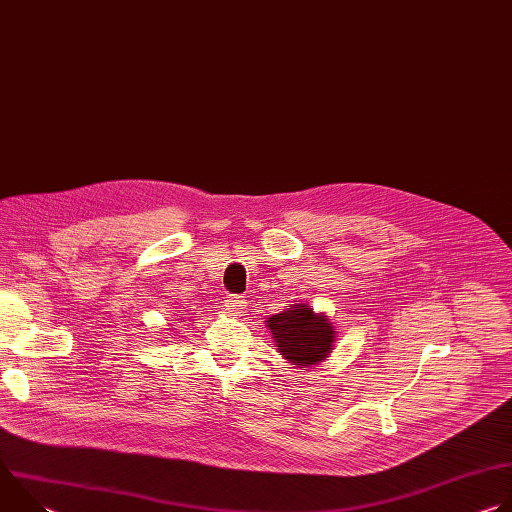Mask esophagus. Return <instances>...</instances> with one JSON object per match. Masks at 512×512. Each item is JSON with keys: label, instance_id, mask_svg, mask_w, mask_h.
Segmentation results:
<instances>
[{"label": "esophagus", "instance_id": "esophagus-1", "mask_svg": "<svg viewBox=\"0 0 512 512\" xmlns=\"http://www.w3.org/2000/svg\"><path fill=\"white\" fill-rule=\"evenodd\" d=\"M245 306H247V302H245L241 296H229V298L225 300V308H227L229 314H233V316H243V314H245Z\"/></svg>", "mask_w": 512, "mask_h": 512}]
</instances>
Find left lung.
Wrapping results in <instances>:
<instances>
[{
  "instance_id": "left-lung-1",
  "label": "left lung",
  "mask_w": 512,
  "mask_h": 512,
  "mask_svg": "<svg viewBox=\"0 0 512 512\" xmlns=\"http://www.w3.org/2000/svg\"><path fill=\"white\" fill-rule=\"evenodd\" d=\"M277 352L296 369L310 367L328 360L336 342V328L324 312H314L308 304H291L281 314L267 318Z\"/></svg>"
}]
</instances>
